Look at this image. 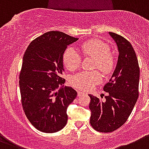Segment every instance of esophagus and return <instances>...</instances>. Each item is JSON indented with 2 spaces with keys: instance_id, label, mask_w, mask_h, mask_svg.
Segmentation results:
<instances>
[{
  "instance_id": "obj_1",
  "label": "esophagus",
  "mask_w": 149,
  "mask_h": 149,
  "mask_svg": "<svg viewBox=\"0 0 149 149\" xmlns=\"http://www.w3.org/2000/svg\"><path fill=\"white\" fill-rule=\"evenodd\" d=\"M86 95V93H83V92H81V91H78V96H81V95Z\"/></svg>"
}]
</instances>
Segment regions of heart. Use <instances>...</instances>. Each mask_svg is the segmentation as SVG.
Listing matches in <instances>:
<instances>
[{
	"label": "heart",
	"instance_id": "1",
	"mask_svg": "<svg viewBox=\"0 0 149 149\" xmlns=\"http://www.w3.org/2000/svg\"><path fill=\"white\" fill-rule=\"evenodd\" d=\"M109 45L100 40H89L80 46V52L85 57L94 58L93 68L100 69L105 74H109L115 66V58L109 51ZM63 62L69 71H74L80 66L81 56L77 50L68 47L63 54ZM101 81V75L97 71H81L74 74L70 78L72 86L81 90L88 91Z\"/></svg>",
	"mask_w": 149,
	"mask_h": 149
}]
</instances>
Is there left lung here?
<instances>
[{"instance_id":"8db88e82","label":"left lung","mask_w":149,"mask_h":149,"mask_svg":"<svg viewBox=\"0 0 149 149\" xmlns=\"http://www.w3.org/2000/svg\"><path fill=\"white\" fill-rule=\"evenodd\" d=\"M118 47L117 64L110 80L103 87V100L89 95L90 124L95 131L113 132L127 120L138 98L140 70L134 49L128 40L109 33Z\"/></svg>"}]
</instances>
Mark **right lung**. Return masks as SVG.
Here are the masks:
<instances>
[{"label":"right lung","instance_id":"1","mask_svg":"<svg viewBox=\"0 0 149 149\" xmlns=\"http://www.w3.org/2000/svg\"><path fill=\"white\" fill-rule=\"evenodd\" d=\"M78 40L50 31L32 41L24 54L19 74L22 105L28 120L42 132H57L68 122L67 109L77 92L64 87L63 54Z\"/></svg>","mask_w":149,"mask_h":149}]
</instances>
